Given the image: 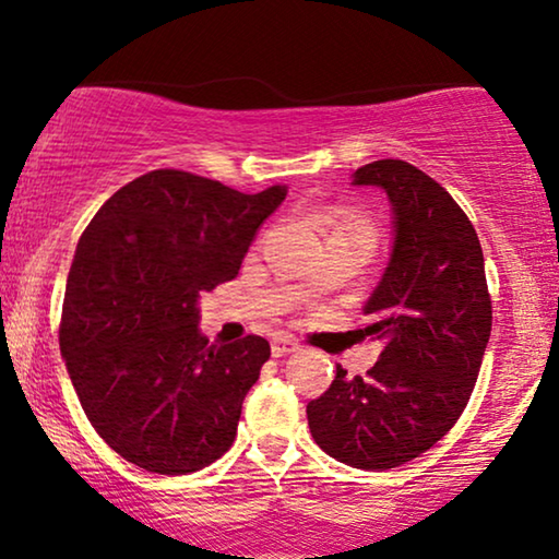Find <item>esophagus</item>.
<instances>
[{
	"label": "esophagus",
	"instance_id": "obj_1",
	"mask_svg": "<svg viewBox=\"0 0 559 559\" xmlns=\"http://www.w3.org/2000/svg\"><path fill=\"white\" fill-rule=\"evenodd\" d=\"M297 350H299V345H297V340H293V337L280 335V337L272 340V355H274V358H282V355H289V353H297Z\"/></svg>",
	"mask_w": 559,
	"mask_h": 559
}]
</instances>
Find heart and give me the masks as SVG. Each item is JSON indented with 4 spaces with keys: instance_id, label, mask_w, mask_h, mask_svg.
I'll return each mask as SVG.
<instances>
[{
    "instance_id": "b5f03b06",
    "label": "heart",
    "mask_w": 559,
    "mask_h": 559,
    "mask_svg": "<svg viewBox=\"0 0 559 559\" xmlns=\"http://www.w3.org/2000/svg\"><path fill=\"white\" fill-rule=\"evenodd\" d=\"M328 224L333 226V231H362L373 237L370 224L366 219H360V216H355L353 212H347V209H333L328 216Z\"/></svg>"
}]
</instances>
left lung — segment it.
Listing matches in <instances>:
<instances>
[{
	"label": "left lung",
	"instance_id": "1",
	"mask_svg": "<svg viewBox=\"0 0 559 559\" xmlns=\"http://www.w3.org/2000/svg\"><path fill=\"white\" fill-rule=\"evenodd\" d=\"M385 189L395 245L360 330L383 350L366 378L335 380L307 403L318 447L347 466L385 472L441 441L464 414L491 335V297L474 224L420 168L383 158L355 171Z\"/></svg>",
	"mask_w": 559,
	"mask_h": 559
}]
</instances>
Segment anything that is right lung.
Wrapping results in <instances>:
<instances>
[{
    "instance_id": "add662e5",
    "label": "right lung",
    "mask_w": 559,
    "mask_h": 559,
    "mask_svg": "<svg viewBox=\"0 0 559 559\" xmlns=\"http://www.w3.org/2000/svg\"><path fill=\"white\" fill-rule=\"evenodd\" d=\"M285 197V186L241 193L158 168L112 193L80 237L60 350L87 420L131 464L191 474L237 439L270 343H209L197 299L237 277L257 229Z\"/></svg>"
}]
</instances>
